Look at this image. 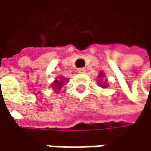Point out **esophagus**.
Returning a JSON list of instances; mask_svg holds the SVG:
<instances>
[{
	"label": "esophagus",
	"mask_w": 151,
	"mask_h": 151,
	"mask_svg": "<svg viewBox=\"0 0 151 151\" xmlns=\"http://www.w3.org/2000/svg\"><path fill=\"white\" fill-rule=\"evenodd\" d=\"M78 73H81V74H82V73H85L86 72V70L84 69V68H80V69H78Z\"/></svg>",
	"instance_id": "obj_1"
}]
</instances>
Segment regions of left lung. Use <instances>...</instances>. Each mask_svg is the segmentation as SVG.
Masks as SVG:
<instances>
[{
	"instance_id": "left-lung-1",
	"label": "left lung",
	"mask_w": 151,
	"mask_h": 151,
	"mask_svg": "<svg viewBox=\"0 0 151 151\" xmlns=\"http://www.w3.org/2000/svg\"><path fill=\"white\" fill-rule=\"evenodd\" d=\"M105 77V74L103 72V71H100V73H99V75H98V78L100 79L99 80V81H98V85L99 86H101L103 88H107L108 87V83H107V81L106 80H104V78Z\"/></svg>"
}]
</instances>
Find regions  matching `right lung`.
Listing matches in <instances>:
<instances>
[{"label": "right lung", "mask_w": 151, "mask_h": 151, "mask_svg": "<svg viewBox=\"0 0 151 151\" xmlns=\"http://www.w3.org/2000/svg\"><path fill=\"white\" fill-rule=\"evenodd\" d=\"M68 79L63 78V77H58V79L54 81V83H52L50 85V87L53 88L55 93H59V91L61 90V88H63V86L64 85L65 82H67Z\"/></svg>", "instance_id": "add662e5"}]
</instances>
